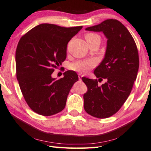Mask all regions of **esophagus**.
Here are the masks:
<instances>
[{
	"label": "esophagus",
	"mask_w": 151,
	"mask_h": 151,
	"mask_svg": "<svg viewBox=\"0 0 151 151\" xmlns=\"http://www.w3.org/2000/svg\"><path fill=\"white\" fill-rule=\"evenodd\" d=\"M82 77H83V75L81 74V73H79V74H78V78H79V80H81Z\"/></svg>",
	"instance_id": "esophagus-1"
}]
</instances>
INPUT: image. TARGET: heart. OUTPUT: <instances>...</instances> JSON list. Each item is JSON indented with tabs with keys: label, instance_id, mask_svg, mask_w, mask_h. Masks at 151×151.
<instances>
[{
	"label": "heart",
	"instance_id": "heart-1",
	"mask_svg": "<svg viewBox=\"0 0 151 151\" xmlns=\"http://www.w3.org/2000/svg\"><path fill=\"white\" fill-rule=\"evenodd\" d=\"M85 39L88 44L91 42L99 41H101L100 36L95 33H88L85 35ZM95 65V62L93 60H83V61H77L74 63L71 64L70 68L72 70L80 73H86L91 68H92Z\"/></svg>",
	"mask_w": 151,
	"mask_h": 151
}]
</instances>
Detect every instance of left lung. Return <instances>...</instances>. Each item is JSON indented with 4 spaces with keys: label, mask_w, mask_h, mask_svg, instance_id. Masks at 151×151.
I'll return each instance as SVG.
<instances>
[{
    "label": "left lung",
    "mask_w": 151,
    "mask_h": 151,
    "mask_svg": "<svg viewBox=\"0 0 151 151\" xmlns=\"http://www.w3.org/2000/svg\"><path fill=\"white\" fill-rule=\"evenodd\" d=\"M86 31L102 32L107 39L104 57L96 68L97 79L82 78L87 91L83 95L84 109L91 116L106 118L120 110L132 91L139 69V55L134 39L127 28L116 19H109Z\"/></svg>",
    "instance_id": "8db88e82"
}]
</instances>
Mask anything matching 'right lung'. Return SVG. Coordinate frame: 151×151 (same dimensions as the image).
Instances as JSON below:
<instances>
[{
    "instance_id": "right-lung-1",
    "label": "right lung",
    "mask_w": 151,
    "mask_h": 151,
    "mask_svg": "<svg viewBox=\"0 0 151 151\" xmlns=\"http://www.w3.org/2000/svg\"><path fill=\"white\" fill-rule=\"evenodd\" d=\"M82 26L64 27L42 24L25 34L16 51L17 79L25 101L34 112L49 116L66 106L70 89L78 76L73 71L60 79L51 74L66 58L67 45Z\"/></svg>"
}]
</instances>
